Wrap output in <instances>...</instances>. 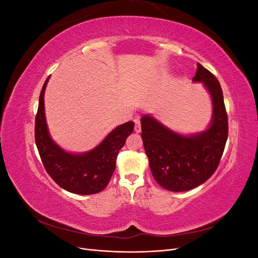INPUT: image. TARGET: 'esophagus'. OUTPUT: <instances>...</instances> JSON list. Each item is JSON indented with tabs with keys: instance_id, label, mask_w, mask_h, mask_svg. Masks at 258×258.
Listing matches in <instances>:
<instances>
[{
	"instance_id": "1",
	"label": "esophagus",
	"mask_w": 258,
	"mask_h": 258,
	"mask_svg": "<svg viewBox=\"0 0 258 258\" xmlns=\"http://www.w3.org/2000/svg\"><path fill=\"white\" fill-rule=\"evenodd\" d=\"M135 131L137 132V134H140L141 132V121H140L139 119H136L135 120Z\"/></svg>"
}]
</instances>
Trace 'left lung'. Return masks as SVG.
<instances>
[{"label": "left lung", "instance_id": "8db88e82", "mask_svg": "<svg viewBox=\"0 0 258 258\" xmlns=\"http://www.w3.org/2000/svg\"><path fill=\"white\" fill-rule=\"evenodd\" d=\"M192 81L204 83L212 99L213 115L207 130L183 136L151 115L141 118V137L152 174L156 182L171 191L190 190L208 181L220 165L228 137L220 82L200 63Z\"/></svg>", "mask_w": 258, "mask_h": 258}]
</instances>
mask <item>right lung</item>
<instances>
[{"mask_svg":"<svg viewBox=\"0 0 258 258\" xmlns=\"http://www.w3.org/2000/svg\"><path fill=\"white\" fill-rule=\"evenodd\" d=\"M48 80L49 77L42 88L35 117V143L44 168L54 182L70 192L92 195L102 191L110 182L117 155L134 131L135 122L128 121L116 127L89 152H66L52 141L46 123L44 93Z\"/></svg>","mask_w":258,"mask_h":258,"instance_id":"obj_1","label":"right lung"}]
</instances>
